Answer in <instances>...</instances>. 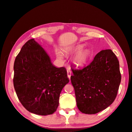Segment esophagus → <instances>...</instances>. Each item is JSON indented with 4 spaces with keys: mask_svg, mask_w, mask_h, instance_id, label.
<instances>
[{
    "mask_svg": "<svg viewBox=\"0 0 132 132\" xmlns=\"http://www.w3.org/2000/svg\"><path fill=\"white\" fill-rule=\"evenodd\" d=\"M71 71L69 69L67 70V76L69 79H70V77H71Z\"/></svg>",
    "mask_w": 132,
    "mask_h": 132,
    "instance_id": "obj_1",
    "label": "esophagus"
}]
</instances>
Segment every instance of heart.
Masks as SVG:
<instances>
[{"mask_svg": "<svg viewBox=\"0 0 132 132\" xmlns=\"http://www.w3.org/2000/svg\"><path fill=\"white\" fill-rule=\"evenodd\" d=\"M89 56V53L87 51H80L73 57V62L77 65H82L86 62ZM57 57L60 60H62L63 58V55L60 52L57 53Z\"/></svg>", "mask_w": 132, "mask_h": 132, "instance_id": "b5f03b06", "label": "heart"}]
</instances>
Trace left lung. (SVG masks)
Listing matches in <instances>:
<instances>
[{"instance_id":"1","label":"left lung","mask_w":132,"mask_h":132,"mask_svg":"<svg viewBox=\"0 0 132 132\" xmlns=\"http://www.w3.org/2000/svg\"><path fill=\"white\" fill-rule=\"evenodd\" d=\"M70 77L78 109L95 114L106 109L117 96L121 80L119 61L111 50H102L82 68H72Z\"/></svg>"}]
</instances>
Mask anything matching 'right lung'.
Segmentation results:
<instances>
[{
  "label": "right lung",
  "instance_id": "add662e5",
  "mask_svg": "<svg viewBox=\"0 0 132 132\" xmlns=\"http://www.w3.org/2000/svg\"><path fill=\"white\" fill-rule=\"evenodd\" d=\"M13 82L22 106L31 113L52 114L69 80L65 68H56L42 48L31 39L23 45L14 64Z\"/></svg>",
  "mask_w": 132,
  "mask_h": 132
}]
</instances>
